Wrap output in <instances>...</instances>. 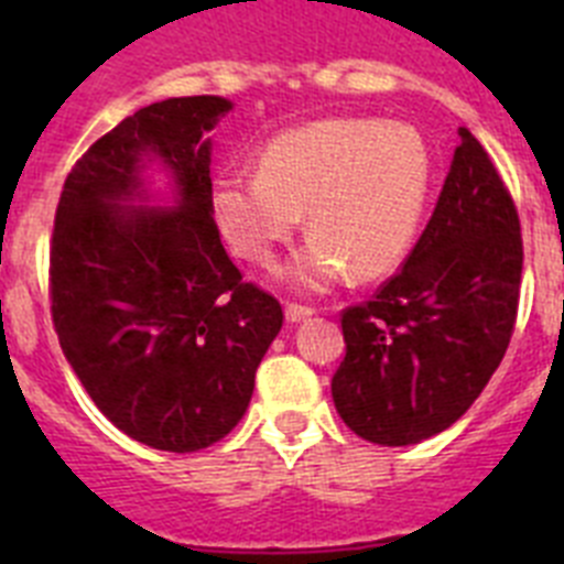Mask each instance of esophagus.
<instances>
[{"label": "esophagus", "mask_w": 564, "mask_h": 564, "mask_svg": "<svg viewBox=\"0 0 564 564\" xmlns=\"http://www.w3.org/2000/svg\"><path fill=\"white\" fill-rule=\"evenodd\" d=\"M313 307H307V305H299V302H291V305L285 307V316H288V322H305V318H311L313 316Z\"/></svg>", "instance_id": "1"}]
</instances>
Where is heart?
I'll list each match as a JSON object with an SVG mask.
<instances>
[{
	"label": "heart",
	"instance_id": "b5f03b06",
	"mask_svg": "<svg viewBox=\"0 0 564 564\" xmlns=\"http://www.w3.org/2000/svg\"><path fill=\"white\" fill-rule=\"evenodd\" d=\"M432 161L421 132L376 118H330L268 143L259 172L214 183V217L234 251L265 265L307 212L316 234L285 276L325 291L350 271L376 279L401 265L421 226Z\"/></svg>",
	"mask_w": 564,
	"mask_h": 564
}]
</instances>
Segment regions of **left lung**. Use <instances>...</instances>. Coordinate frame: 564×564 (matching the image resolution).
I'll return each instance as SVG.
<instances>
[{
  "label": "left lung",
  "mask_w": 564,
  "mask_h": 564,
  "mask_svg": "<svg viewBox=\"0 0 564 564\" xmlns=\"http://www.w3.org/2000/svg\"><path fill=\"white\" fill-rule=\"evenodd\" d=\"M460 147L430 223L370 302L341 311L347 352L333 403L358 437L410 446L477 401L508 350L520 305L522 237L486 149Z\"/></svg>",
  "instance_id": "8db88e82"
}]
</instances>
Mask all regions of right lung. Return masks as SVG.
Masks as SVG:
<instances>
[{
    "mask_svg": "<svg viewBox=\"0 0 564 564\" xmlns=\"http://www.w3.org/2000/svg\"><path fill=\"white\" fill-rule=\"evenodd\" d=\"M220 96L149 104L98 138L62 188L50 242V313L64 356L98 410L161 452L206 449L246 415L282 305L246 282L212 203ZM158 156L178 206L134 209Z\"/></svg>",
    "mask_w": 564,
    "mask_h": 564,
    "instance_id": "add662e5",
    "label": "right lung"
}]
</instances>
